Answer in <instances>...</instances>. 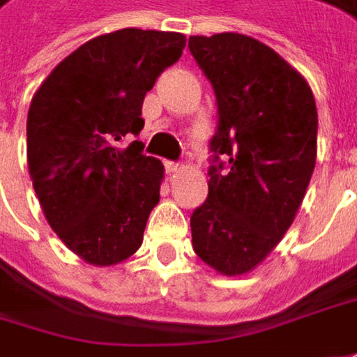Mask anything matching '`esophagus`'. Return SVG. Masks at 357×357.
<instances>
[{
  "label": "esophagus",
  "instance_id": "obj_1",
  "mask_svg": "<svg viewBox=\"0 0 357 357\" xmlns=\"http://www.w3.org/2000/svg\"><path fill=\"white\" fill-rule=\"evenodd\" d=\"M165 167H167V172H169V174H174V172H178V170L183 169V167H181V165H178V162H165Z\"/></svg>",
  "mask_w": 357,
  "mask_h": 357
}]
</instances>
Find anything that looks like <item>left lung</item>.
I'll return each mask as SVG.
<instances>
[{
    "mask_svg": "<svg viewBox=\"0 0 357 357\" xmlns=\"http://www.w3.org/2000/svg\"><path fill=\"white\" fill-rule=\"evenodd\" d=\"M188 50L219 110L208 197L190 215L192 249L215 271L245 275L275 249L303 203L317 156L315 98L294 66L255 38L192 36ZM219 155L229 160L227 173Z\"/></svg>",
    "mask_w": 357,
    "mask_h": 357,
    "instance_id": "1",
    "label": "left lung"
}]
</instances>
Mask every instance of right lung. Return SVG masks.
<instances>
[{
    "instance_id": "add662e5",
    "label": "right lung",
    "mask_w": 357,
    "mask_h": 357,
    "mask_svg": "<svg viewBox=\"0 0 357 357\" xmlns=\"http://www.w3.org/2000/svg\"><path fill=\"white\" fill-rule=\"evenodd\" d=\"M176 31L124 27L58 63L27 112V169L45 221L90 265L122 263L142 245L165 167L142 154V102L178 58Z\"/></svg>"
}]
</instances>
